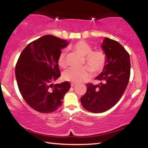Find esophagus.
<instances>
[{
	"instance_id": "1",
	"label": "esophagus",
	"mask_w": 148,
	"mask_h": 148,
	"mask_svg": "<svg viewBox=\"0 0 148 148\" xmlns=\"http://www.w3.org/2000/svg\"><path fill=\"white\" fill-rule=\"evenodd\" d=\"M76 86V84H74V83H72L71 84V87H74Z\"/></svg>"
}]
</instances>
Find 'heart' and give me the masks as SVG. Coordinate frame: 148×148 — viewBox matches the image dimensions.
<instances>
[{"label": "heart", "instance_id": "1", "mask_svg": "<svg viewBox=\"0 0 148 148\" xmlns=\"http://www.w3.org/2000/svg\"><path fill=\"white\" fill-rule=\"evenodd\" d=\"M70 48L84 57V64L87 66L81 68H69L64 72L62 77L72 83L78 84L86 81L91 76V71L93 74H99L104 69L107 61V56L102 49L92 50V47L84 41H79L70 47ZM59 66L64 68L66 66V52L61 51L58 58Z\"/></svg>", "mask_w": 148, "mask_h": 148}]
</instances>
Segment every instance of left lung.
I'll list each match as a JSON object with an SVG mask.
<instances>
[{
	"label": "left lung",
	"instance_id": "8db88e82",
	"mask_svg": "<svg viewBox=\"0 0 148 148\" xmlns=\"http://www.w3.org/2000/svg\"><path fill=\"white\" fill-rule=\"evenodd\" d=\"M102 47L107 61L103 71L96 77L101 83L87 84V92L81 98L83 107L92 113L106 112L117 104L127 88L131 74L130 56L124 47L106 37Z\"/></svg>",
	"mask_w": 148,
	"mask_h": 148
}]
</instances>
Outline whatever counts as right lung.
Returning a JSON list of instances; mask_svg holds the SVG:
<instances>
[{
  "label": "right lung",
  "mask_w": 148,
  "mask_h": 148,
  "mask_svg": "<svg viewBox=\"0 0 148 148\" xmlns=\"http://www.w3.org/2000/svg\"><path fill=\"white\" fill-rule=\"evenodd\" d=\"M68 44L65 40L46 35L29 43L20 54L16 65L17 86L25 101L37 112L56 111L71 88L67 81L51 84L61 76L58 58Z\"/></svg>",
  "instance_id": "1"
}]
</instances>
